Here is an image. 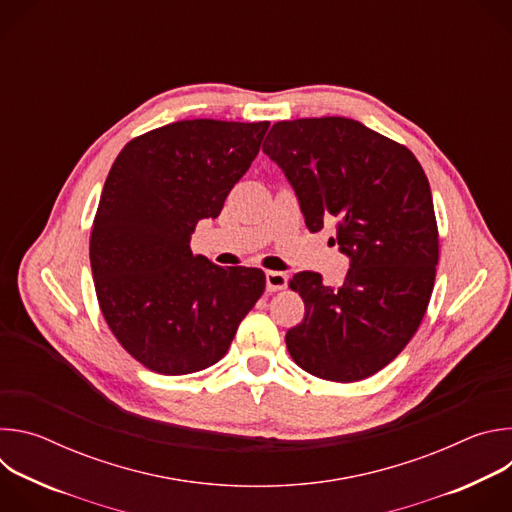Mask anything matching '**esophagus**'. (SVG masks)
Instances as JSON below:
<instances>
[{"instance_id":"34e87169","label":"esophagus","mask_w":512,"mask_h":512,"mask_svg":"<svg viewBox=\"0 0 512 512\" xmlns=\"http://www.w3.org/2000/svg\"><path fill=\"white\" fill-rule=\"evenodd\" d=\"M265 281H267V291H279L287 285V275L281 271H267Z\"/></svg>"}]
</instances>
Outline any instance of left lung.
I'll return each mask as SVG.
<instances>
[{"label": "left lung", "mask_w": 512, "mask_h": 512, "mask_svg": "<svg viewBox=\"0 0 512 512\" xmlns=\"http://www.w3.org/2000/svg\"><path fill=\"white\" fill-rule=\"evenodd\" d=\"M263 152L294 186L310 233L336 221L350 269L340 287L316 271L289 279L306 304L285 344L306 373L362 381L407 346L435 281L440 237L427 176L405 145L346 117L279 121Z\"/></svg>", "instance_id": "1"}]
</instances>
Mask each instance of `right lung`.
Masks as SVG:
<instances>
[{
    "label": "right lung",
    "instance_id": "1",
    "mask_svg": "<svg viewBox=\"0 0 512 512\" xmlns=\"http://www.w3.org/2000/svg\"><path fill=\"white\" fill-rule=\"evenodd\" d=\"M269 121L186 119L131 139L113 162L91 233L99 308L145 369L190 375L221 360L265 291L257 267L194 255L200 218H216L259 154Z\"/></svg>",
    "mask_w": 512,
    "mask_h": 512
}]
</instances>
